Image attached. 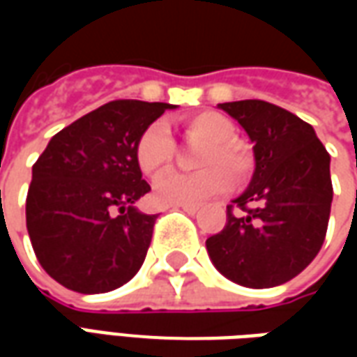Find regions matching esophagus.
Wrapping results in <instances>:
<instances>
[{"label": "esophagus", "instance_id": "obj_1", "mask_svg": "<svg viewBox=\"0 0 357 357\" xmlns=\"http://www.w3.org/2000/svg\"><path fill=\"white\" fill-rule=\"evenodd\" d=\"M178 208H181L187 214H191V216H195L199 212V206H191V204H183V206H178Z\"/></svg>", "mask_w": 357, "mask_h": 357}]
</instances>
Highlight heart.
<instances>
[{
    "label": "heart",
    "mask_w": 357,
    "mask_h": 357,
    "mask_svg": "<svg viewBox=\"0 0 357 357\" xmlns=\"http://www.w3.org/2000/svg\"><path fill=\"white\" fill-rule=\"evenodd\" d=\"M189 139L204 143L197 156L195 174L168 172L156 179L153 199L160 206L199 204L214 195L224 193L235 179H245L252 170V156L235 141V126L220 112H201L185 120ZM176 145L164 122H155L141 133L135 145V160L145 176H156L170 166Z\"/></svg>",
    "instance_id": "b5f03b06"
}]
</instances>
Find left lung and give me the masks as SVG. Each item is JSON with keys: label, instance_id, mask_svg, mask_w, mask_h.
<instances>
[{"label": "left lung", "instance_id": "left-lung-1", "mask_svg": "<svg viewBox=\"0 0 357 357\" xmlns=\"http://www.w3.org/2000/svg\"><path fill=\"white\" fill-rule=\"evenodd\" d=\"M247 132L255 174L235 199L245 210L206 239L212 264L250 289L277 287L314 260L327 233L333 185L331 156L314 128L296 114L258 99L220 102Z\"/></svg>", "mask_w": 357, "mask_h": 357}]
</instances>
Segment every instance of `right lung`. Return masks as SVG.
Listing matches in <instances>:
<instances>
[{
    "label": "right lung",
    "mask_w": 357,
    "mask_h": 357,
    "mask_svg": "<svg viewBox=\"0 0 357 357\" xmlns=\"http://www.w3.org/2000/svg\"><path fill=\"white\" fill-rule=\"evenodd\" d=\"M172 109L170 102L110 101L55 133L36 160L26 229L38 262L57 283L99 294L139 271L156 214L135 206L151 191L135 145Z\"/></svg>",
    "instance_id": "add662e5"
}]
</instances>
